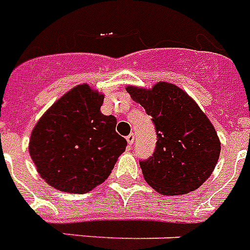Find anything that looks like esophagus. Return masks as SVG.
Instances as JSON below:
<instances>
[{
    "mask_svg": "<svg viewBox=\"0 0 250 250\" xmlns=\"http://www.w3.org/2000/svg\"><path fill=\"white\" fill-rule=\"evenodd\" d=\"M125 139H127V143H128V146H129V147H131V145H132V144H133V141H135V133H129V135L127 136Z\"/></svg>",
    "mask_w": 250,
    "mask_h": 250,
    "instance_id": "esophagus-1",
    "label": "esophagus"
}]
</instances>
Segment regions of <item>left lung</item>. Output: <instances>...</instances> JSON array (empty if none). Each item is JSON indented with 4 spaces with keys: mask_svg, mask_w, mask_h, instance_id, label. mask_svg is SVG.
<instances>
[{
    "mask_svg": "<svg viewBox=\"0 0 250 250\" xmlns=\"http://www.w3.org/2000/svg\"><path fill=\"white\" fill-rule=\"evenodd\" d=\"M151 117L157 132L153 155L140 160L145 181L163 195L194 191L209 177L221 153L216 129L188 93L171 83L151 90L127 87Z\"/></svg>",
    "mask_w": 250,
    "mask_h": 250,
    "instance_id": "8db88e82",
    "label": "left lung"
}]
</instances>
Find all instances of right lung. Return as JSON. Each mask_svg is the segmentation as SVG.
I'll return each instance as SVG.
<instances>
[{
  "label": "right lung",
  "mask_w": 250,
  "mask_h": 250,
  "mask_svg": "<svg viewBox=\"0 0 250 250\" xmlns=\"http://www.w3.org/2000/svg\"><path fill=\"white\" fill-rule=\"evenodd\" d=\"M104 96L79 84L48 109L34 127L29 154L41 177L66 192L103 184L127 141L115 132L117 118L104 115Z\"/></svg>",
  "instance_id": "right-lung-1"
}]
</instances>
